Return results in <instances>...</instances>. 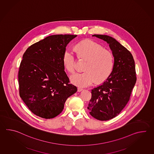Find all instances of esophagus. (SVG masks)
<instances>
[{
    "label": "esophagus",
    "mask_w": 154,
    "mask_h": 154,
    "mask_svg": "<svg viewBox=\"0 0 154 154\" xmlns=\"http://www.w3.org/2000/svg\"><path fill=\"white\" fill-rule=\"evenodd\" d=\"M83 88H77V91H79H79H83Z\"/></svg>",
    "instance_id": "1"
}]
</instances>
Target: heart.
I'll return each instance as SVG.
<instances>
[{
  "instance_id": "obj_1",
  "label": "heart",
  "mask_w": 154,
  "mask_h": 154,
  "mask_svg": "<svg viewBox=\"0 0 154 154\" xmlns=\"http://www.w3.org/2000/svg\"><path fill=\"white\" fill-rule=\"evenodd\" d=\"M75 50L82 59L88 60L83 72L71 75L72 83L85 87L94 83L105 81L112 71L114 63L113 55L109 50L91 40L82 41L75 45ZM63 62L66 69L73 73L76 69L77 58L72 50L66 49L63 54Z\"/></svg>"
}]
</instances>
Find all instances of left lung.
I'll return each instance as SVG.
<instances>
[{"mask_svg": "<svg viewBox=\"0 0 154 154\" xmlns=\"http://www.w3.org/2000/svg\"><path fill=\"white\" fill-rule=\"evenodd\" d=\"M109 44L114 57L113 69L106 81L91 90L89 113L100 121L112 119L128 102L137 81L134 60L131 52L106 35H94Z\"/></svg>", "mask_w": 154, "mask_h": 154, "instance_id": "1", "label": "left lung"}]
</instances>
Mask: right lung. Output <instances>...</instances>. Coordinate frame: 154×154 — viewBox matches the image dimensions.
<instances>
[{
  "mask_svg": "<svg viewBox=\"0 0 154 154\" xmlns=\"http://www.w3.org/2000/svg\"><path fill=\"white\" fill-rule=\"evenodd\" d=\"M77 35L47 37L32 44L22 57L18 73L19 94L32 112L45 119L63 111L77 87L69 83L63 64L67 44Z\"/></svg>",
  "mask_w": 154,
  "mask_h": 154,
  "instance_id": "1",
  "label": "right lung"
}]
</instances>
